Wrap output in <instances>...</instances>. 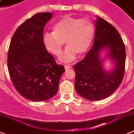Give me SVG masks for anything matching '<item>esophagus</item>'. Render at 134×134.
Listing matches in <instances>:
<instances>
[{"instance_id": "1", "label": "esophagus", "mask_w": 134, "mask_h": 134, "mask_svg": "<svg viewBox=\"0 0 134 134\" xmlns=\"http://www.w3.org/2000/svg\"><path fill=\"white\" fill-rule=\"evenodd\" d=\"M64 68L66 70H68V69H70V68H72V66H71L70 65L66 64L64 66Z\"/></svg>"}]
</instances>
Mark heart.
Segmentation results:
<instances>
[{"label":"heart","instance_id":"heart-1","mask_svg":"<svg viewBox=\"0 0 134 134\" xmlns=\"http://www.w3.org/2000/svg\"><path fill=\"white\" fill-rule=\"evenodd\" d=\"M95 26L89 18L64 16L53 26V32L43 35L42 41L47 51L55 56L60 54L65 44L68 46L61 60L72 62L76 55H84L89 50L94 40Z\"/></svg>","mask_w":134,"mask_h":134}]
</instances>
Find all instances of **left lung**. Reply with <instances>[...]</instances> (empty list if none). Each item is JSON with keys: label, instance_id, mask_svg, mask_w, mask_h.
Listing matches in <instances>:
<instances>
[{"label": "left lung", "instance_id": "1", "mask_svg": "<svg viewBox=\"0 0 134 134\" xmlns=\"http://www.w3.org/2000/svg\"><path fill=\"white\" fill-rule=\"evenodd\" d=\"M94 44L82 60L74 65L75 89L82 98L98 101L110 96L123 80L126 64V48L116 28L98 16ZM109 49V57L114 59L115 68L111 72L103 69L100 60L101 49Z\"/></svg>", "mask_w": 134, "mask_h": 134}]
</instances>
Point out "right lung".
<instances>
[{
	"label": "right lung",
	"instance_id": "obj_1",
	"mask_svg": "<svg viewBox=\"0 0 134 134\" xmlns=\"http://www.w3.org/2000/svg\"><path fill=\"white\" fill-rule=\"evenodd\" d=\"M52 16L40 13L25 20L13 34L8 49L11 81L17 92L31 101H46L54 96L65 70L43 44L44 28Z\"/></svg>",
	"mask_w": 134,
	"mask_h": 134
}]
</instances>
